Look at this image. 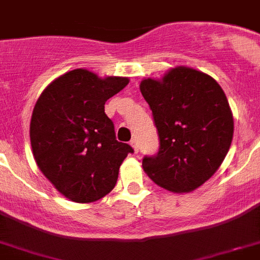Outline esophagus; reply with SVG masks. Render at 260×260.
Here are the masks:
<instances>
[{"label": "esophagus", "instance_id": "34e87169", "mask_svg": "<svg viewBox=\"0 0 260 260\" xmlns=\"http://www.w3.org/2000/svg\"><path fill=\"white\" fill-rule=\"evenodd\" d=\"M130 145H132V147L134 148L135 152L139 151V145H138V142L135 141V139H132V142H130Z\"/></svg>", "mask_w": 260, "mask_h": 260}]
</instances>
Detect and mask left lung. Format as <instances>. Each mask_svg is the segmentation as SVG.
<instances>
[{"label":"left lung","mask_w":260,"mask_h":260,"mask_svg":"<svg viewBox=\"0 0 260 260\" xmlns=\"http://www.w3.org/2000/svg\"><path fill=\"white\" fill-rule=\"evenodd\" d=\"M139 88L159 135V151L143 157L142 167L171 192L194 190L214 175L232 145L234 121L222 88L189 67L145 79Z\"/></svg>","instance_id":"left-lung-1"}]
</instances>
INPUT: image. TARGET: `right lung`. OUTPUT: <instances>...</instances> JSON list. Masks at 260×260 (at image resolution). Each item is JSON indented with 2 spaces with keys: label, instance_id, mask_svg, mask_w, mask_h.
Listing matches in <instances>:
<instances>
[{
  "label": "right lung",
  "instance_id": "obj_1",
  "mask_svg": "<svg viewBox=\"0 0 260 260\" xmlns=\"http://www.w3.org/2000/svg\"><path fill=\"white\" fill-rule=\"evenodd\" d=\"M128 84L127 77L101 79L73 70L43 90L32 110L30 141L39 170L75 203H93L115 187L127 143L115 139L105 103Z\"/></svg>",
  "mask_w": 260,
  "mask_h": 260
}]
</instances>
